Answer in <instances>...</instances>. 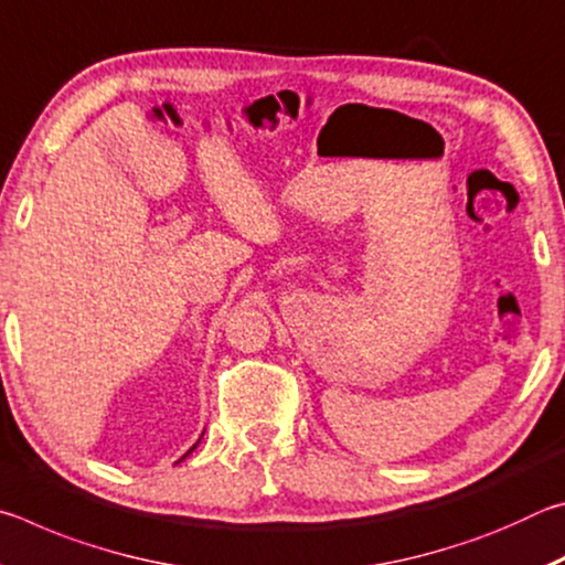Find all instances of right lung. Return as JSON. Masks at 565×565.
Listing matches in <instances>:
<instances>
[{"label":"right lung","mask_w":565,"mask_h":565,"mask_svg":"<svg viewBox=\"0 0 565 565\" xmlns=\"http://www.w3.org/2000/svg\"><path fill=\"white\" fill-rule=\"evenodd\" d=\"M202 436H204V434H202ZM196 444H199V441H196ZM196 444H194V446H191V448H189V454H191V451H194V448H196ZM189 454H184V456H181V458H186V456H189Z\"/></svg>","instance_id":"right-lung-1"}]
</instances>
